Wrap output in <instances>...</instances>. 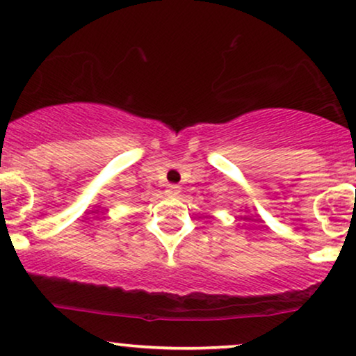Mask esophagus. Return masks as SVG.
Returning a JSON list of instances; mask_svg holds the SVG:
<instances>
[{"instance_id":"esophagus-1","label":"esophagus","mask_w":356,"mask_h":356,"mask_svg":"<svg viewBox=\"0 0 356 356\" xmlns=\"http://www.w3.org/2000/svg\"><path fill=\"white\" fill-rule=\"evenodd\" d=\"M179 191H181V188H179L178 184H168L167 189H165V193H167V196H170V197L178 196Z\"/></svg>"}]
</instances>
